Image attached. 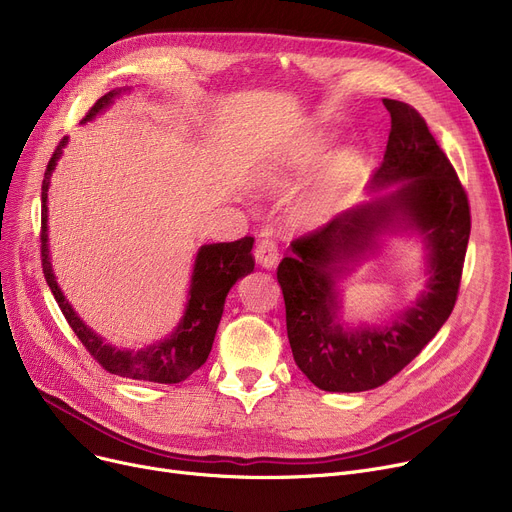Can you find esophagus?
I'll list each match as a JSON object with an SVG mask.
<instances>
[{
  "label": "esophagus",
  "mask_w": 512,
  "mask_h": 512,
  "mask_svg": "<svg viewBox=\"0 0 512 512\" xmlns=\"http://www.w3.org/2000/svg\"><path fill=\"white\" fill-rule=\"evenodd\" d=\"M278 245L272 238H261L255 247V259L263 267H274L278 263Z\"/></svg>",
  "instance_id": "esophagus-1"
}]
</instances>
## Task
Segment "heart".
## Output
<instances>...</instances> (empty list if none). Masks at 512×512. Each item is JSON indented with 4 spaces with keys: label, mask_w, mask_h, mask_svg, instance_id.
<instances>
[{
    "label": "heart",
    "mask_w": 512,
    "mask_h": 512,
    "mask_svg": "<svg viewBox=\"0 0 512 512\" xmlns=\"http://www.w3.org/2000/svg\"><path fill=\"white\" fill-rule=\"evenodd\" d=\"M324 141L321 139H311L309 143L303 145V149L297 153L292 161V168L297 172H311L319 166V161L324 159ZM357 172V161L351 153H336L321 174L317 191L313 193L309 205H307V213L309 215H324L328 209H332L336 205V201L340 199V195L344 193V188L348 186V182L353 180Z\"/></svg>",
    "instance_id": "b5f03b06"
}]
</instances>
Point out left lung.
<instances>
[{"label":"left lung","mask_w":512,"mask_h":512,"mask_svg":"<svg viewBox=\"0 0 512 512\" xmlns=\"http://www.w3.org/2000/svg\"><path fill=\"white\" fill-rule=\"evenodd\" d=\"M384 105L392 128L373 186L402 184L294 238L292 255L278 265L292 357L326 392H363L392 380L438 334L459 297L471 232L467 193L415 107L396 99ZM402 223L428 240V290L392 327L344 331L337 321L335 263L374 246L378 233Z\"/></svg>","instance_id":"8db88e82"}]
</instances>
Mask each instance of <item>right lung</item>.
Returning <instances> with one entry per match:
<instances>
[{
  "instance_id": "obj_1",
  "label": "right lung",
  "mask_w": 512,
  "mask_h": 512,
  "mask_svg": "<svg viewBox=\"0 0 512 512\" xmlns=\"http://www.w3.org/2000/svg\"><path fill=\"white\" fill-rule=\"evenodd\" d=\"M120 91H110L107 95L99 97L97 103L87 112L85 120L95 118L101 110L114 101ZM68 139L64 137L56 151H53L43 184H41V265L45 280L56 297L68 326L83 342L89 355L110 373L122 375L130 380H143L155 384H178L184 382L188 375L199 369L211 351V344L215 338V330L224 313V301L228 290L234 282L242 276L253 272L255 257L253 249V236H245L234 242H215V245H203L195 259V270L191 278V299H188L184 317L176 332L159 344H153L143 351H118L116 346L105 344L95 332H91L78 315L72 311L68 301L56 282V276L51 272L49 263V249H47V188L53 168H56L62 149L66 147Z\"/></svg>"
}]
</instances>
